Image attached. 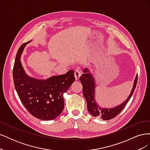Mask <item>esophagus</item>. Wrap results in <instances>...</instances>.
Segmentation results:
<instances>
[{"label":"esophagus","mask_w":150,"mask_h":150,"mask_svg":"<svg viewBox=\"0 0 150 150\" xmlns=\"http://www.w3.org/2000/svg\"><path fill=\"white\" fill-rule=\"evenodd\" d=\"M81 74V71L79 69V68H77L74 71V76L76 81H78L79 79Z\"/></svg>","instance_id":"esophagus-1"}]
</instances>
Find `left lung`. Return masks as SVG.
<instances>
[{
	"label": "left lung",
	"mask_w": 150,
	"mask_h": 150,
	"mask_svg": "<svg viewBox=\"0 0 150 150\" xmlns=\"http://www.w3.org/2000/svg\"><path fill=\"white\" fill-rule=\"evenodd\" d=\"M84 73L80 77V81L83 87V94L87 102V108L88 112L93 116L99 117L103 120H109L114 118L115 116L121 112L126 104L129 101L131 97L134 93L138 81V74L136 76L134 80L133 88L130 94L126 100L120 105L112 108H104L98 105L95 99V87L96 83L93 76L90 73L88 68H85Z\"/></svg>",
	"instance_id": "8db88e82"
}]
</instances>
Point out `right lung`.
Here are the masks:
<instances>
[{
	"label": "right lung",
	"mask_w": 150,
	"mask_h": 150,
	"mask_svg": "<svg viewBox=\"0 0 150 150\" xmlns=\"http://www.w3.org/2000/svg\"><path fill=\"white\" fill-rule=\"evenodd\" d=\"M29 42L22 44L16 54L13 69L15 88L22 103L32 115L41 120H54L64 110L63 94L74 82V71L46 79L29 76L21 61V54Z\"/></svg>",
	"instance_id": "obj_1"
}]
</instances>
